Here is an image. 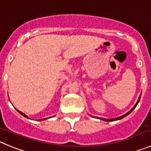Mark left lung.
Returning <instances> with one entry per match:
<instances>
[{
    "label": "left lung",
    "mask_w": 151,
    "mask_h": 151,
    "mask_svg": "<svg viewBox=\"0 0 151 151\" xmlns=\"http://www.w3.org/2000/svg\"><path fill=\"white\" fill-rule=\"evenodd\" d=\"M141 95H142V93L140 94V95H139V98H138V101H137V104H135V105H134V106L133 107L132 109H131V110H130L129 111H128V112L126 113V114H125L124 115H122V116H120V117H116V118H113V119H105V118H101V117H93V116H92V115H90V116H92V117H95V118H98V119H100V120H104V121H107V122H111V121H115V120H121V119H123V118H124L125 117H126L127 115H128V114H130V113L131 112H132L133 111V110L134 109L136 108V106H137V104H138V103L139 102V100H140V98H141Z\"/></svg>",
    "instance_id": "left-lung-1"
}]
</instances>
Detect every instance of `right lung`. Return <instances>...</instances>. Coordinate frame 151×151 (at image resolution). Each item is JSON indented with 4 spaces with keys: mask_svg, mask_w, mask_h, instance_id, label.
<instances>
[{
    "mask_svg": "<svg viewBox=\"0 0 151 151\" xmlns=\"http://www.w3.org/2000/svg\"><path fill=\"white\" fill-rule=\"evenodd\" d=\"M16 110H17V111H18V112H19V113H20V114H22V115H23V117H26V118H28V117H27V116H26V115H25V114H24V113L21 112V111H19V110H17V109H16ZM48 118H49V117H48ZM45 120V119H42V120Z\"/></svg>",
    "mask_w": 151,
    "mask_h": 151,
    "instance_id": "obj_1",
    "label": "right lung"
}]
</instances>
